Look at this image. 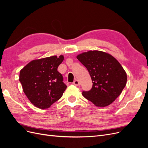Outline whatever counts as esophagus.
Masks as SVG:
<instances>
[{"instance_id": "34e87169", "label": "esophagus", "mask_w": 148, "mask_h": 148, "mask_svg": "<svg viewBox=\"0 0 148 148\" xmlns=\"http://www.w3.org/2000/svg\"><path fill=\"white\" fill-rule=\"evenodd\" d=\"M73 84L74 85H75V86H79V85H80V83H79V81H78V80H77V79L75 80L73 83Z\"/></svg>"}]
</instances>
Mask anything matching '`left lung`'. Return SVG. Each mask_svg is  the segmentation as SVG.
<instances>
[{
  "instance_id": "1",
  "label": "left lung",
  "mask_w": 148,
  "mask_h": 148,
  "mask_svg": "<svg viewBox=\"0 0 148 148\" xmlns=\"http://www.w3.org/2000/svg\"><path fill=\"white\" fill-rule=\"evenodd\" d=\"M77 58L89 71L92 82L91 90L83 96L97 107L112 104L127 84V73L112 56L99 51H89Z\"/></svg>"
}]
</instances>
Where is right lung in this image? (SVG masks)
<instances>
[{"label": "right lung", "mask_w": 148, "mask_h": 148, "mask_svg": "<svg viewBox=\"0 0 148 148\" xmlns=\"http://www.w3.org/2000/svg\"><path fill=\"white\" fill-rule=\"evenodd\" d=\"M64 57L53 56L30 62L20 70L19 80L32 104L44 109L60 99L66 88L57 71Z\"/></svg>", "instance_id": "add662e5"}]
</instances>
